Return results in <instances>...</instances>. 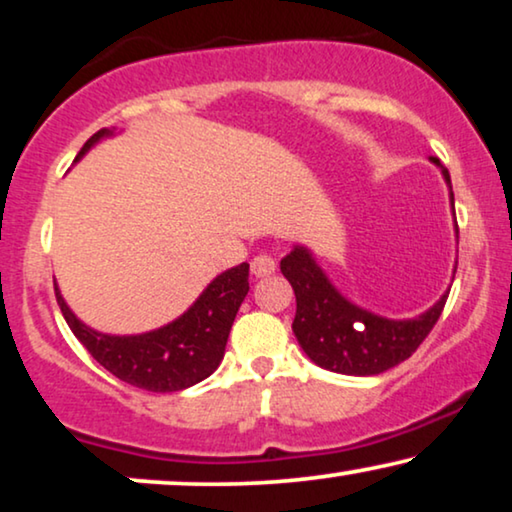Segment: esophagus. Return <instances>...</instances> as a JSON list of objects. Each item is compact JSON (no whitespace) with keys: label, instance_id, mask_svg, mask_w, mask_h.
I'll list each match as a JSON object with an SVG mask.
<instances>
[{"label":"esophagus","instance_id":"34e87169","mask_svg":"<svg viewBox=\"0 0 512 512\" xmlns=\"http://www.w3.org/2000/svg\"><path fill=\"white\" fill-rule=\"evenodd\" d=\"M277 270V261L275 256L270 254H258L251 258V275L254 277H268Z\"/></svg>","mask_w":512,"mask_h":512}]
</instances>
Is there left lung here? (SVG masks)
<instances>
[{
	"mask_svg": "<svg viewBox=\"0 0 512 512\" xmlns=\"http://www.w3.org/2000/svg\"><path fill=\"white\" fill-rule=\"evenodd\" d=\"M431 163L440 167L450 186V172L438 158H431ZM450 200L454 209L452 186ZM279 268L296 293L293 333L300 347L317 366L342 375H380L410 359L436 326L450 293L445 291L436 305L415 319H387L349 303L328 282L310 249L296 244L291 254L282 258Z\"/></svg>",
	"mask_w": 512,
	"mask_h": 512,
	"instance_id": "obj_1",
	"label": "left lung"
}]
</instances>
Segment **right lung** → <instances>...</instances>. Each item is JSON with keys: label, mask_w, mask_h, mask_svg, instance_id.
Returning a JSON list of instances; mask_svg holds the SVG:
<instances>
[{"label": "right lung", "mask_w": 512, "mask_h": 512, "mask_svg": "<svg viewBox=\"0 0 512 512\" xmlns=\"http://www.w3.org/2000/svg\"><path fill=\"white\" fill-rule=\"evenodd\" d=\"M111 135L114 130H97L83 144L76 160L86 156L90 146ZM247 291L249 263H240L221 272L179 319L142 335L97 333L76 319L65 298L60 296L58 286H55V298L72 333L100 366L132 387L165 394V391L193 387L219 368L230 326Z\"/></svg>", "instance_id": "right-lung-1"}]
</instances>
